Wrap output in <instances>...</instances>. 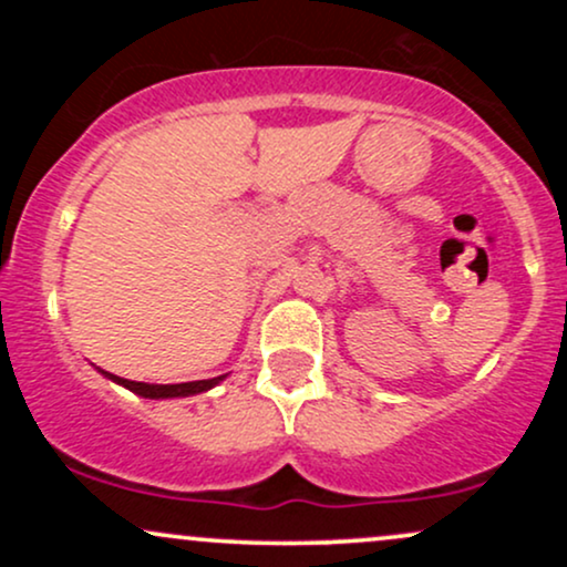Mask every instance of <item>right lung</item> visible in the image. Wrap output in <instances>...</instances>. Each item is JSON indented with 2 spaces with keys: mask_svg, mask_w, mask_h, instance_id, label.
Listing matches in <instances>:
<instances>
[{
  "mask_svg": "<svg viewBox=\"0 0 567 567\" xmlns=\"http://www.w3.org/2000/svg\"><path fill=\"white\" fill-rule=\"evenodd\" d=\"M106 379H112L114 383H120V386L130 389V392L141 394V396H148V400H171V396H192V394H202L207 392V389H213L216 383H220L226 379V375H218V379H207V381H188V383H143V381H130V379H120V375L114 373H106V370H101Z\"/></svg>",
  "mask_w": 567,
  "mask_h": 567,
  "instance_id": "1",
  "label": "right lung"
}]
</instances>
